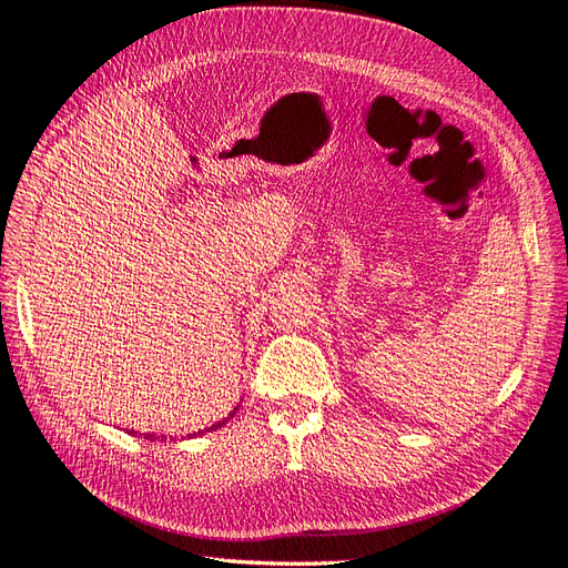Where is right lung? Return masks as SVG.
I'll list each match as a JSON object with an SVG mask.
<instances>
[{
  "label": "right lung",
  "mask_w": 568,
  "mask_h": 568,
  "mask_svg": "<svg viewBox=\"0 0 568 568\" xmlns=\"http://www.w3.org/2000/svg\"><path fill=\"white\" fill-rule=\"evenodd\" d=\"M235 410H237V408H233V413H231V415H229L226 419H231V417L235 415ZM226 419H222V423H216V425H212L210 429H219V427H222V425L226 423ZM210 429H207V432H210ZM132 434H134V432H132ZM197 434H200V432H197ZM189 436H191V434H189ZM143 438H151V442H153V438H160V436H155V434H143Z\"/></svg>",
  "instance_id": "right-lung-1"
}]
</instances>
